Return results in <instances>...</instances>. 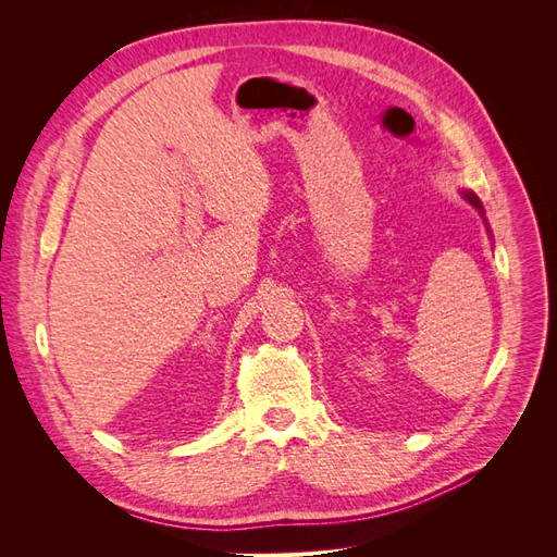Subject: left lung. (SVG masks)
Here are the masks:
<instances>
[{"instance_id":"left-lung-1","label":"left lung","mask_w":557,"mask_h":557,"mask_svg":"<svg viewBox=\"0 0 557 557\" xmlns=\"http://www.w3.org/2000/svg\"><path fill=\"white\" fill-rule=\"evenodd\" d=\"M462 197L469 201V205L471 207H474L483 218H485V211H483V205H481V201H479V197L474 195V193H469V190H462Z\"/></svg>"}]
</instances>
